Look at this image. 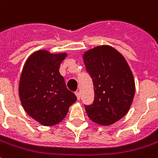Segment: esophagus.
Segmentation results:
<instances>
[{
    "instance_id": "obj_1",
    "label": "esophagus",
    "mask_w": 158,
    "mask_h": 158,
    "mask_svg": "<svg viewBox=\"0 0 158 158\" xmlns=\"http://www.w3.org/2000/svg\"><path fill=\"white\" fill-rule=\"evenodd\" d=\"M75 95H76V97H77V99L79 100V99H80V93H79V91H76Z\"/></svg>"
}]
</instances>
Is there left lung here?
Returning <instances> with one entry per match:
<instances>
[{
	"label": "left lung",
	"mask_w": 158,
	"mask_h": 158,
	"mask_svg": "<svg viewBox=\"0 0 158 158\" xmlns=\"http://www.w3.org/2000/svg\"><path fill=\"white\" fill-rule=\"evenodd\" d=\"M86 72L92 79L94 101L85 105L92 121L109 126L128 112L135 93V84L125 58L108 45L88 50L83 56Z\"/></svg>",
	"instance_id": "obj_1"
}]
</instances>
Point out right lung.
I'll use <instances>...</instances> for the list:
<instances>
[{"mask_svg": "<svg viewBox=\"0 0 158 158\" xmlns=\"http://www.w3.org/2000/svg\"><path fill=\"white\" fill-rule=\"evenodd\" d=\"M67 54L38 50L27 59L23 68L19 93L30 116L44 126L63 120L77 98L68 90L59 68Z\"/></svg>", "mask_w": 158, "mask_h": 158, "instance_id": "1", "label": "right lung"}]
</instances>
